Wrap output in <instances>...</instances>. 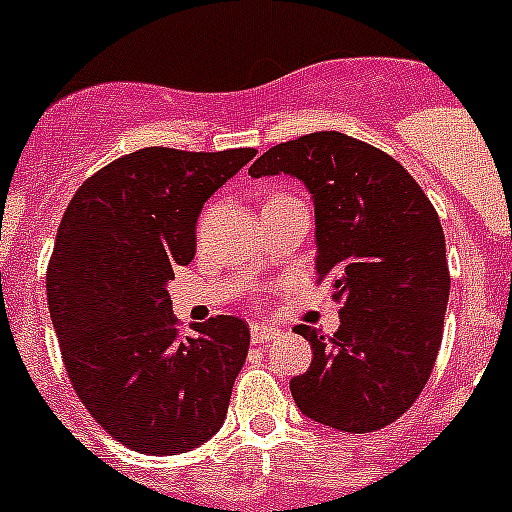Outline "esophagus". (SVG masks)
Masks as SVG:
<instances>
[{"label":"esophagus","mask_w":512,"mask_h":512,"mask_svg":"<svg viewBox=\"0 0 512 512\" xmlns=\"http://www.w3.org/2000/svg\"><path fill=\"white\" fill-rule=\"evenodd\" d=\"M277 336H279L277 325H271V323H253L251 325V341L253 343H266Z\"/></svg>","instance_id":"obj_1"}]
</instances>
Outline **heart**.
Segmentation results:
<instances>
[{
    "instance_id": "obj_1",
    "label": "heart",
    "mask_w": 512,
    "mask_h": 512,
    "mask_svg": "<svg viewBox=\"0 0 512 512\" xmlns=\"http://www.w3.org/2000/svg\"><path fill=\"white\" fill-rule=\"evenodd\" d=\"M271 197H274V194H271Z\"/></svg>"
}]
</instances>
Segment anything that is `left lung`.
<instances>
[{
  "label": "left lung",
  "instance_id": "obj_1",
  "mask_svg": "<svg viewBox=\"0 0 512 512\" xmlns=\"http://www.w3.org/2000/svg\"><path fill=\"white\" fill-rule=\"evenodd\" d=\"M248 174H289L310 189L318 284L341 305L333 336L295 328L312 346L310 369L289 382L297 408L346 433L395 423L441 348L451 277L436 207L395 158L336 130L279 143Z\"/></svg>",
  "mask_w": 512,
  "mask_h": 512
}]
</instances>
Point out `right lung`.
<instances>
[{
  "label": "right lung",
  "instance_id": "add662e5",
  "mask_svg": "<svg viewBox=\"0 0 512 512\" xmlns=\"http://www.w3.org/2000/svg\"><path fill=\"white\" fill-rule=\"evenodd\" d=\"M256 156L151 146L92 174L58 225L45 289L61 359L81 405L140 454H184L215 436L251 333L215 315L184 336L166 292L194 259L215 189Z\"/></svg>",
  "mask_w": 512,
  "mask_h": 512
}]
</instances>
